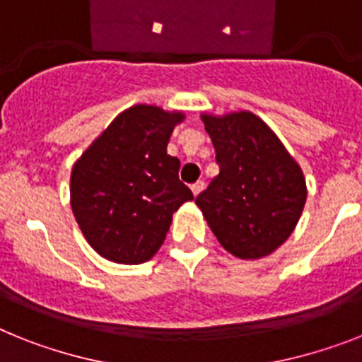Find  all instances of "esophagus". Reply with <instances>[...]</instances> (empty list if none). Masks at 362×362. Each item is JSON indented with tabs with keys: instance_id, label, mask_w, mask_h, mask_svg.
I'll return each instance as SVG.
<instances>
[{
	"instance_id": "obj_1",
	"label": "esophagus",
	"mask_w": 362,
	"mask_h": 362,
	"mask_svg": "<svg viewBox=\"0 0 362 362\" xmlns=\"http://www.w3.org/2000/svg\"><path fill=\"white\" fill-rule=\"evenodd\" d=\"M190 188H192V194H194V196H198V194L202 192L203 188H205V183H203V181H196V183H194Z\"/></svg>"
}]
</instances>
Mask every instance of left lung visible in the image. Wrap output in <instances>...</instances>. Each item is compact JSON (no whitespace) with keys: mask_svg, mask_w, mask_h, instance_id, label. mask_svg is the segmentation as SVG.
<instances>
[{"mask_svg":"<svg viewBox=\"0 0 362 362\" xmlns=\"http://www.w3.org/2000/svg\"><path fill=\"white\" fill-rule=\"evenodd\" d=\"M220 174L196 198L218 242L238 259H261L281 246L305 207L300 164L253 112L202 115Z\"/></svg>","mask_w":362,"mask_h":362,"instance_id":"obj_1","label":"left lung"}]
</instances>
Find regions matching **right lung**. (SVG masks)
<instances>
[{
	"mask_svg": "<svg viewBox=\"0 0 362 362\" xmlns=\"http://www.w3.org/2000/svg\"><path fill=\"white\" fill-rule=\"evenodd\" d=\"M183 112L134 105L110 122L71 168L70 203L86 242L120 264L149 261L163 246L172 214L194 199L166 153Z\"/></svg>",
	"mask_w": 362,
	"mask_h": 362,
	"instance_id": "add662e5",
	"label": "right lung"
}]
</instances>
